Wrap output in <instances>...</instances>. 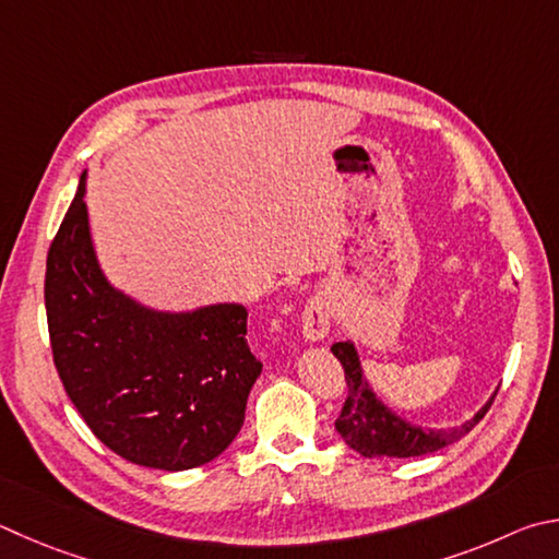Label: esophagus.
<instances>
[{"label":"esophagus","instance_id":"esophagus-1","mask_svg":"<svg viewBox=\"0 0 559 559\" xmlns=\"http://www.w3.org/2000/svg\"><path fill=\"white\" fill-rule=\"evenodd\" d=\"M330 320L332 312L324 298H312L306 310H302V334L310 342H320L330 334Z\"/></svg>","mask_w":559,"mask_h":559}]
</instances>
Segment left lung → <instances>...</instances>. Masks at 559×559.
<instances>
[{"instance_id": "obj_1", "label": "left lung", "mask_w": 559, "mask_h": 559, "mask_svg": "<svg viewBox=\"0 0 559 559\" xmlns=\"http://www.w3.org/2000/svg\"><path fill=\"white\" fill-rule=\"evenodd\" d=\"M332 354L340 359L344 369V381H347L349 389L347 401L342 405V413L337 423H334V428L342 435V440L361 456H399V460H403V456L438 452L464 438V435L484 418L486 411H489L493 403L491 395L489 403H486L472 420L462 423L460 428H418V425H413L391 413L377 399V393L369 389L359 364V354L354 349L352 342H334Z\"/></svg>"}]
</instances>
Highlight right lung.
<instances>
[{
	"label": "right lung",
	"instance_id": "1",
	"mask_svg": "<svg viewBox=\"0 0 559 559\" xmlns=\"http://www.w3.org/2000/svg\"><path fill=\"white\" fill-rule=\"evenodd\" d=\"M44 293L58 377L99 442L164 472L229 448L261 373L247 308L158 312L111 288L90 239L85 174L48 249Z\"/></svg>",
	"mask_w": 559,
	"mask_h": 559
}]
</instances>
